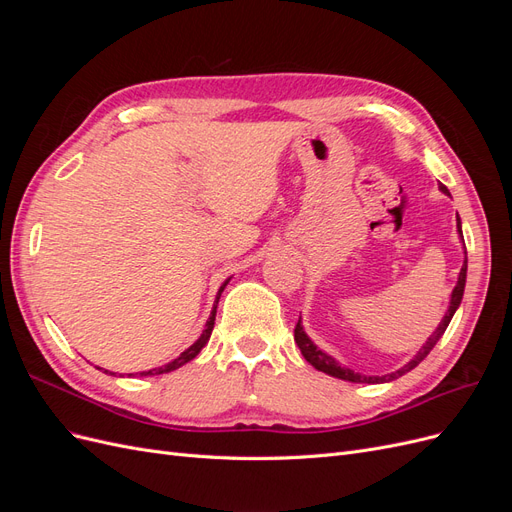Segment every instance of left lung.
<instances>
[{
  "instance_id": "obj_1",
  "label": "left lung",
  "mask_w": 512,
  "mask_h": 512,
  "mask_svg": "<svg viewBox=\"0 0 512 512\" xmlns=\"http://www.w3.org/2000/svg\"><path fill=\"white\" fill-rule=\"evenodd\" d=\"M440 190L446 194V196H451L448 194V190L444 188V185H440ZM457 230H459V237L463 239V235H461V220H459V215H457ZM466 273H468V252H466V258H463V267H461V271H459V277H457V286L453 288V294H451V303H448V309H446V314H444V318H442V322L438 324V329L433 331V335L427 339V342L423 344V348L416 352V356L412 361H408L404 367L401 369H397V371H393V374H386V376H363V374H356V371H352V369H348V367H344L342 363H337L333 356H329L327 352H322L312 339L307 337V333L303 331V324H301V318H299V322H297V327H294V342H297V346H299V350H301V354L305 356V361L309 363V365H314L318 371H324V374H329V376H333V378H339V380H348V382H363V384H380V382H391V380H397L399 376H404V374H408L410 369H414L418 363H421L425 356L433 350V346H436L438 342H440V337L444 335V331H446V327H448V322H451V318L455 316V312H457V307L461 305V299H463V288H466Z\"/></svg>"
}]
</instances>
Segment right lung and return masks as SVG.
I'll return each instance as SVG.
<instances>
[{
    "instance_id": "1",
    "label": "right lung",
    "mask_w": 512,
    "mask_h": 512,
    "mask_svg": "<svg viewBox=\"0 0 512 512\" xmlns=\"http://www.w3.org/2000/svg\"><path fill=\"white\" fill-rule=\"evenodd\" d=\"M230 282V277L228 280L220 286V290H218V297H215V303H213V309H211V316H209V320H207V324H205V331L200 333V337L196 339V342L185 350V352H181L175 361H170V363H166V365H162V367H156V369H149V371H141V376H158V374H168V371H175V369H179L181 365H185V363H190L194 356L205 348V344L209 342V337H211V331H213V324H215V312H218V301H220V297H222V292H224V288H226V284Z\"/></svg>"
}]
</instances>
